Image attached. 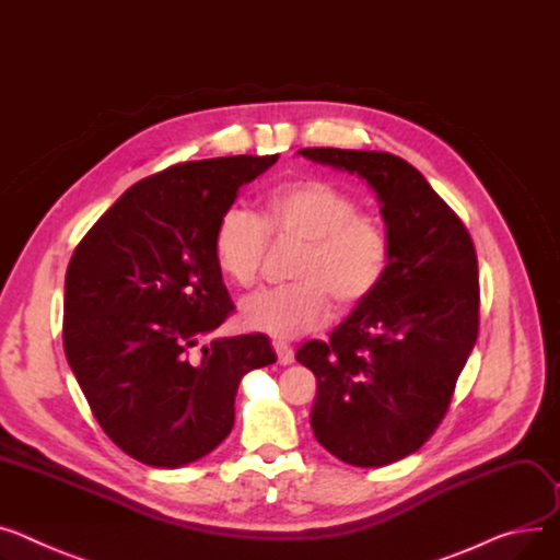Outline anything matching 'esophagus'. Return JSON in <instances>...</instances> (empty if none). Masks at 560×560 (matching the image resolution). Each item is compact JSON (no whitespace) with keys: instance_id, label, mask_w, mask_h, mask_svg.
Here are the masks:
<instances>
[{"instance_id":"1","label":"esophagus","mask_w":560,"mask_h":560,"mask_svg":"<svg viewBox=\"0 0 560 560\" xmlns=\"http://www.w3.org/2000/svg\"><path fill=\"white\" fill-rule=\"evenodd\" d=\"M272 347H275V351H277L279 364H292V362H294V351H292L290 345H285V342H275Z\"/></svg>"}]
</instances>
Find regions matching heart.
I'll return each instance as SVG.
<instances>
[{
  "label": "heart",
  "mask_w": 560,
  "mask_h": 560,
  "mask_svg": "<svg viewBox=\"0 0 560 560\" xmlns=\"http://www.w3.org/2000/svg\"><path fill=\"white\" fill-rule=\"evenodd\" d=\"M275 241H302L292 277L296 281L264 288L241 302L247 328L272 338H296L326 324L330 296L338 308H353L383 283L392 245L383 220L362 213L342 186L302 177L272 186L254 215L230 205L215 220L213 256L222 275L247 288L256 281Z\"/></svg>",
  "instance_id": "heart-1"
}]
</instances>
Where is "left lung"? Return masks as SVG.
I'll return each mask as SVG.
<instances>
[{
    "label": "left lung",
    "instance_id": "1",
    "mask_svg": "<svg viewBox=\"0 0 560 560\" xmlns=\"http://www.w3.org/2000/svg\"><path fill=\"white\" fill-rule=\"evenodd\" d=\"M304 158L366 179L387 225L383 283L296 360L317 378L311 425L338 459L374 468L417 453L451 407L479 328L472 238L405 160L378 151L302 148Z\"/></svg>",
    "mask_w": 560,
    "mask_h": 560
}]
</instances>
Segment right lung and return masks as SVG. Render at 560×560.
Here are the masks:
<instances>
[{
  "instance_id": "right-lung-1",
  "label": "right lung",
  "mask_w": 560,
  "mask_h": 560,
  "mask_svg": "<svg viewBox=\"0 0 560 560\" xmlns=\"http://www.w3.org/2000/svg\"><path fill=\"white\" fill-rule=\"evenodd\" d=\"M279 155L168 166L132 184L85 234L65 277L62 345L103 432L137 462L177 468L234 428L264 332L202 345L234 313L213 256L218 215Z\"/></svg>"
}]
</instances>
